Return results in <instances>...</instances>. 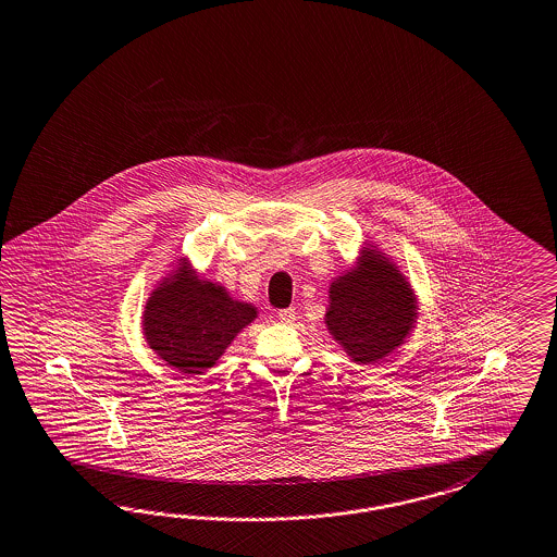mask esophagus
<instances>
[{
	"instance_id": "esophagus-1",
	"label": "esophagus",
	"mask_w": 557,
	"mask_h": 557,
	"mask_svg": "<svg viewBox=\"0 0 557 557\" xmlns=\"http://www.w3.org/2000/svg\"><path fill=\"white\" fill-rule=\"evenodd\" d=\"M294 317H296V311L289 307V309H282V311L277 312V319L282 321V323H292L294 321Z\"/></svg>"
}]
</instances>
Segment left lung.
I'll return each mask as SVG.
<instances>
[{
	"label": "left lung",
	"mask_w": 557,
	"mask_h": 557,
	"mask_svg": "<svg viewBox=\"0 0 557 557\" xmlns=\"http://www.w3.org/2000/svg\"><path fill=\"white\" fill-rule=\"evenodd\" d=\"M417 317V296L400 269L367 248L357 268L335 277L325 325L352 362L373 364L400 348Z\"/></svg>",
	"instance_id": "8db88e82"
}]
</instances>
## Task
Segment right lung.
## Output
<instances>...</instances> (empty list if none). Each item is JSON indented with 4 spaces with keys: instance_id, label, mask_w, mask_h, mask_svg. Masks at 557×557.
<instances>
[{
    "instance_id": "obj_1",
    "label": "right lung",
    "mask_w": 557,
    "mask_h": 557,
    "mask_svg": "<svg viewBox=\"0 0 557 557\" xmlns=\"http://www.w3.org/2000/svg\"><path fill=\"white\" fill-rule=\"evenodd\" d=\"M257 319V309L230 292L200 280L186 259L151 292L143 312L149 348L182 375H202L234 337Z\"/></svg>"
}]
</instances>
